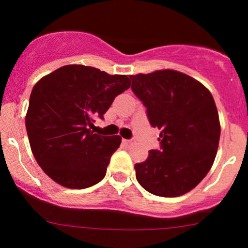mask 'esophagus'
Instances as JSON below:
<instances>
[{"label": "esophagus", "mask_w": 248, "mask_h": 248, "mask_svg": "<svg viewBox=\"0 0 248 248\" xmlns=\"http://www.w3.org/2000/svg\"><path fill=\"white\" fill-rule=\"evenodd\" d=\"M124 142H126V144H127V145H132V144H133V140H126V139H124Z\"/></svg>", "instance_id": "obj_1"}]
</instances>
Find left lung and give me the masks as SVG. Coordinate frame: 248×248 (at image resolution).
<instances>
[{"mask_svg": "<svg viewBox=\"0 0 248 248\" xmlns=\"http://www.w3.org/2000/svg\"><path fill=\"white\" fill-rule=\"evenodd\" d=\"M129 78L151 126L161 129V150H150L134 166L137 180L155 196H182L206 176L216 157L221 124L214 97L198 80L172 69Z\"/></svg>", "mask_w": 248, "mask_h": 248, "instance_id": "8db88e82", "label": "left lung"}]
</instances>
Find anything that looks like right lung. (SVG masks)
Masks as SVG:
<instances>
[{"label":"right lung","mask_w":248,"mask_h":248,"mask_svg":"<svg viewBox=\"0 0 248 248\" xmlns=\"http://www.w3.org/2000/svg\"><path fill=\"white\" fill-rule=\"evenodd\" d=\"M129 86L127 76L82 64L61 67L34 85L25 124L32 154L50 179L82 189L106 176L121 137L94 134L91 127Z\"/></svg>","instance_id":"1"}]
</instances>
